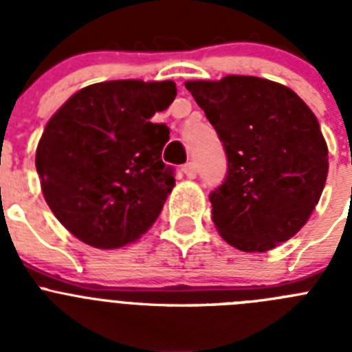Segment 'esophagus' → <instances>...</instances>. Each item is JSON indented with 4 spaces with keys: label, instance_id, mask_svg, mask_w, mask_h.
<instances>
[{
    "label": "esophagus",
    "instance_id": "1",
    "mask_svg": "<svg viewBox=\"0 0 352 352\" xmlns=\"http://www.w3.org/2000/svg\"><path fill=\"white\" fill-rule=\"evenodd\" d=\"M183 173H185L186 178L194 179L197 176V169H195L194 162H186L185 166H183Z\"/></svg>",
    "mask_w": 352,
    "mask_h": 352
}]
</instances>
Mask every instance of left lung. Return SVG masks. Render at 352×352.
<instances>
[{"label":"left lung","instance_id":"1","mask_svg":"<svg viewBox=\"0 0 352 352\" xmlns=\"http://www.w3.org/2000/svg\"><path fill=\"white\" fill-rule=\"evenodd\" d=\"M185 88L219 133L227 155L211 219L227 243L266 252L307 223L328 176V146L316 114L268 79L227 76Z\"/></svg>","mask_w":352,"mask_h":352}]
</instances>
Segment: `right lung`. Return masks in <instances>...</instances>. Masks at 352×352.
Here are the masks:
<instances>
[{"label": "right lung", "mask_w": 352, "mask_h": 352, "mask_svg": "<svg viewBox=\"0 0 352 352\" xmlns=\"http://www.w3.org/2000/svg\"><path fill=\"white\" fill-rule=\"evenodd\" d=\"M176 98L173 80H107L72 95L49 120L36 173L49 208L95 248H120L158 219L174 186L162 162L169 129L153 123Z\"/></svg>", "instance_id": "add662e5"}]
</instances>
